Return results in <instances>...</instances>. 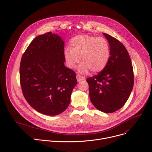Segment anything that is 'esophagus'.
Listing matches in <instances>:
<instances>
[{"mask_svg": "<svg viewBox=\"0 0 152 152\" xmlns=\"http://www.w3.org/2000/svg\"><path fill=\"white\" fill-rule=\"evenodd\" d=\"M76 78H77V82H80V81H82V80H85V77L82 76L81 75H77L76 76Z\"/></svg>", "mask_w": 152, "mask_h": 152, "instance_id": "1", "label": "esophagus"}]
</instances>
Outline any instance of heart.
<instances>
[{"instance_id":"heart-1","label":"heart","mask_w":152,"mask_h":152,"mask_svg":"<svg viewBox=\"0 0 152 152\" xmlns=\"http://www.w3.org/2000/svg\"><path fill=\"white\" fill-rule=\"evenodd\" d=\"M70 48L64 50V56L67 66L75 68L79 62L78 68L80 73L86 74L91 70L99 73L106 67L111 56L108 40L102 37L90 35H79L70 41Z\"/></svg>"}]
</instances>
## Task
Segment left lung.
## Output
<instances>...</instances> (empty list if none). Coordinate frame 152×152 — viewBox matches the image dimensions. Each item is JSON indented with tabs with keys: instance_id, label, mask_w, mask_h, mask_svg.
<instances>
[{
	"instance_id": "left-lung-1",
	"label": "left lung",
	"mask_w": 152,
	"mask_h": 152,
	"mask_svg": "<svg viewBox=\"0 0 152 152\" xmlns=\"http://www.w3.org/2000/svg\"><path fill=\"white\" fill-rule=\"evenodd\" d=\"M103 34L110 46L111 56L106 67L97 75L89 77L90 99L100 111L110 113L124 106L133 87V66L129 54L118 40Z\"/></svg>"
}]
</instances>
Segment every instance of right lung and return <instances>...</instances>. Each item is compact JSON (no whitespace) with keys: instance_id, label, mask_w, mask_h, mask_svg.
<instances>
[{"instance_id":"add662e5","label":"right lung","mask_w":152,"mask_h":152,"mask_svg":"<svg viewBox=\"0 0 152 152\" xmlns=\"http://www.w3.org/2000/svg\"><path fill=\"white\" fill-rule=\"evenodd\" d=\"M64 41L51 32L34 38L21 59L20 82L26 101L48 116L62 113L77 84L74 71L64 65Z\"/></svg>"}]
</instances>
